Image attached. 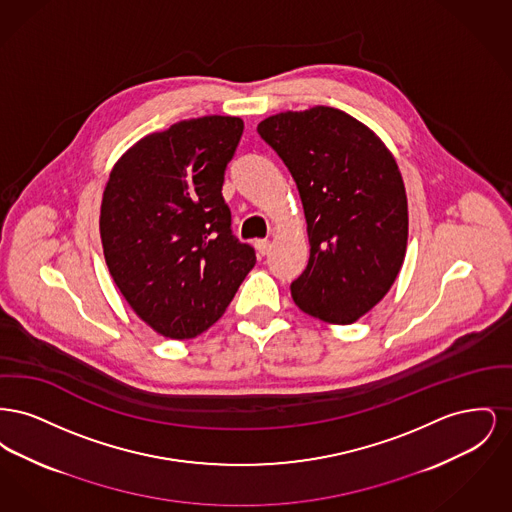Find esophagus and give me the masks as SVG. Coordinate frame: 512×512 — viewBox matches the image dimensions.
Wrapping results in <instances>:
<instances>
[{"label":"esophagus","mask_w":512,"mask_h":512,"mask_svg":"<svg viewBox=\"0 0 512 512\" xmlns=\"http://www.w3.org/2000/svg\"><path fill=\"white\" fill-rule=\"evenodd\" d=\"M255 249H257L259 255H267L268 251H270V242L268 240H257L255 242Z\"/></svg>","instance_id":"obj_1"}]
</instances>
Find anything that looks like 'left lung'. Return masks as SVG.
Listing matches in <instances>:
<instances>
[{
  "label": "left lung",
  "instance_id": "1",
  "mask_svg": "<svg viewBox=\"0 0 512 512\" xmlns=\"http://www.w3.org/2000/svg\"><path fill=\"white\" fill-rule=\"evenodd\" d=\"M259 136L292 172L311 255L293 280L295 305L330 324H351L390 292L405 259L409 215L388 147L334 107L272 115Z\"/></svg>",
  "mask_w": 512,
  "mask_h": 512
}]
</instances>
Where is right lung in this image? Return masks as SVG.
<instances>
[{
	"instance_id": "1",
	"label": "right lung",
	"mask_w": 512,
	"mask_h": 512,
	"mask_svg": "<svg viewBox=\"0 0 512 512\" xmlns=\"http://www.w3.org/2000/svg\"><path fill=\"white\" fill-rule=\"evenodd\" d=\"M242 134L238 117L176 122L130 147L105 186V263L134 313L172 340L213 326L255 267L222 197Z\"/></svg>"
}]
</instances>
